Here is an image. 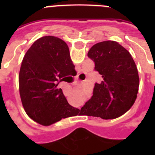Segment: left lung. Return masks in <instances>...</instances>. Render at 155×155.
<instances>
[{
    "label": "left lung",
    "mask_w": 155,
    "mask_h": 155,
    "mask_svg": "<svg viewBox=\"0 0 155 155\" xmlns=\"http://www.w3.org/2000/svg\"><path fill=\"white\" fill-rule=\"evenodd\" d=\"M102 81L95 83L93 95L81 108L83 115L112 120L132 107L139 89V75L130 53L116 41L94 44L87 53Z\"/></svg>",
    "instance_id": "1"
}]
</instances>
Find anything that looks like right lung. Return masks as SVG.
Segmentation results:
<instances>
[{
	"label": "right lung",
	"instance_id": "obj_1",
	"mask_svg": "<svg viewBox=\"0 0 155 155\" xmlns=\"http://www.w3.org/2000/svg\"><path fill=\"white\" fill-rule=\"evenodd\" d=\"M69 48L60 38L48 35L37 39L28 50L19 71V92L26 114L42 126L76 116L79 109L71 106L58 88L74 71Z\"/></svg>",
	"mask_w": 155,
	"mask_h": 155
}]
</instances>
